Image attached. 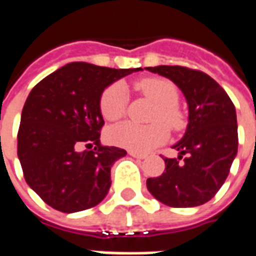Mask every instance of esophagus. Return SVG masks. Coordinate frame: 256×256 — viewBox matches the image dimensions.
<instances>
[{"label": "esophagus", "instance_id": "esophagus-1", "mask_svg": "<svg viewBox=\"0 0 256 256\" xmlns=\"http://www.w3.org/2000/svg\"><path fill=\"white\" fill-rule=\"evenodd\" d=\"M128 155L133 156L136 159H145V158H146L144 154H138V152H134V150H128Z\"/></svg>", "mask_w": 256, "mask_h": 256}]
</instances>
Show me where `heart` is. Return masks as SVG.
Here are the masks:
<instances>
[{
	"label": "heart",
	"instance_id": "1",
	"mask_svg": "<svg viewBox=\"0 0 256 256\" xmlns=\"http://www.w3.org/2000/svg\"><path fill=\"white\" fill-rule=\"evenodd\" d=\"M136 88L154 100L158 108L155 120H163L174 130L182 126V115L177 104L180 93L172 80L164 78H146L140 80ZM101 112L108 120H118L124 115L128 106V89L122 82L111 84L104 90L100 101ZM162 122L142 126L134 122H123L110 130V140L118 146L134 152H148L168 138V130Z\"/></svg>",
	"mask_w": 256,
	"mask_h": 256
}]
</instances>
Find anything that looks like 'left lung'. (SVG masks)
Instances as JSON below:
<instances>
[{
    "label": "left lung",
    "instance_id": "8db88e82",
    "mask_svg": "<svg viewBox=\"0 0 256 256\" xmlns=\"http://www.w3.org/2000/svg\"><path fill=\"white\" fill-rule=\"evenodd\" d=\"M177 84L188 104V126L172 148L178 158H164L160 177L148 178L146 188L170 207H196L214 198L237 155V118L226 92L207 74L181 67H146ZM184 160L180 162L182 156Z\"/></svg>",
    "mask_w": 256,
    "mask_h": 256
}]
</instances>
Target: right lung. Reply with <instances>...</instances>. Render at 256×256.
I'll list each match as a JSON object with an SVG mask.
<instances>
[{
  "label": "right lung",
  "instance_id": "right-lung-1",
  "mask_svg": "<svg viewBox=\"0 0 256 256\" xmlns=\"http://www.w3.org/2000/svg\"><path fill=\"white\" fill-rule=\"evenodd\" d=\"M140 70L75 62L30 92L20 118L18 156L26 182L50 207L71 214L94 207L106 196L112 164L128 152L100 144L101 94ZM82 142L88 150L78 152Z\"/></svg>",
  "mask_w": 256,
  "mask_h": 256
}]
</instances>
